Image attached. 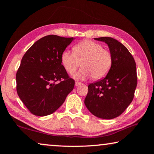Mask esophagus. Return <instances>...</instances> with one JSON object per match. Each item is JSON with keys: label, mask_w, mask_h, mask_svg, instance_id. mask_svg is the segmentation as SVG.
Returning a JSON list of instances; mask_svg holds the SVG:
<instances>
[{"label": "esophagus", "mask_w": 154, "mask_h": 154, "mask_svg": "<svg viewBox=\"0 0 154 154\" xmlns=\"http://www.w3.org/2000/svg\"><path fill=\"white\" fill-rule=\"evenodd\" d=\"M81 84H82V83H81V82H75V85H76V86H78V85H80Z\"/></svg>", "instance_id": "esophagus-1"}]
</instances>
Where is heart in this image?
I'll return each instance as SVG.
<instances>
[{"instance_id": "heart-1", "label": "heart", "mask_w": 154, "mask_h": 154, "mask_svg": "<svg viewBox=\"0 0 154 154\" xmlns=\"http://www.w3.org/2000/svg\"><path fill=\"white\" fill-rule=\"evenodd\" d=\"M61 63L68 73L73 75L82 63V68L74 77L84 80L92 77L98 80L108 73L112 65L110 51L101 44L91 40H85L73 47V52L62 51Z\"/></svg>"}]
</instances>
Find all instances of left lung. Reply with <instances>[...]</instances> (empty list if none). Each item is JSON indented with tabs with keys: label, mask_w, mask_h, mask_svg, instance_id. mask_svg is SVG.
Segmentation results:
<instances>
[{
	"label": "left lung",
	"mask_w": 154,
	"mask_h": 154,
	"mask_svg": "<svg viewBox=\"0 0 154 154\" xmlns=\"http://www.w3.org/2000/svg\"><path fill=\"white\" fill-rule=\"evenodd\" d=\"M94 39L107 44L112 65L105 77L91 83L84 103L91 113L102 119L120 116L133 100L137 85L134 59L123 44L111 37Z\"/></svg>",
	"instance_id": "left-lung-1"
}]
</instances>
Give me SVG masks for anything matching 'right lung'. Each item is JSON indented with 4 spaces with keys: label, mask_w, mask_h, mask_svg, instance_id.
<instances>
[{
    "label": "right lung",
    "mask_w": 154,
    "mask_h": 154,
    "mask_svg": "<svg viewBox=\"0 0 154 154\" xmlns=\"http://www.w3.org/2000/svg\"><path fill=\"white\" fill-rule=\"evenodd\" d=\"M73 37L48 35L40 38L23 56L16 73V90L31 113L45 116L53 113L73 90L61 63V54Z\"/></svg>",
    "instance_id": "right-lung-1"
}]
</instances>
